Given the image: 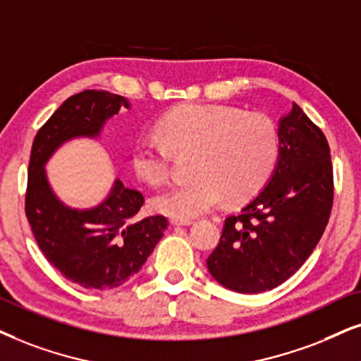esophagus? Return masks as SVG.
Wrapping results in <instances>:
<instances>
[{"label": "esophagus", "mask_w": 361, "mask_h": 361, "mask_svg": "<svg viewBox=\"0 0 361 361\" xmlns=\"http://www.w3.org/2000/svg\"><path fill=\"white\" fill-rule=\"evenodd\" d=\"M171 225L173 226H190V225H193V221H191V220H178V218H173Z\"/></svg>", "instance_id": "1"}]
</instances>
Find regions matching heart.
<instances>
[{
  "instance_id": "heart-1",
  "label": "heart",
  "mask_w": 361,
  "mask_h": 361,
  "mask_svg": "<svg viewBox=\"0 0 361 361\" xmlns=\"http://www.w3.org/2000/svg\"><path fill=\"white\" fill-rule=\"evenodd\" d=\"M159 140L141 138L131 149L136 175L149 185L170 176L171 153L195 152L191 176L153 198L166 216L190 220L212 212L226 198L236 203L258 193L270 180L280 154V136L263 113H243L223 104L188 103L157 123Z\"/></svg>"
}]
</instances>
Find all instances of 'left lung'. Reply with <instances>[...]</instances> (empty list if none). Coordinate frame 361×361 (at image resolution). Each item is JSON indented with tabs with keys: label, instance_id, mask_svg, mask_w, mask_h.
<instances>
[{
	"label": "left lung",
	"instance_id": "obj_1",
	"mask_svg": "<svg viewBox=\"0 0 361 361\" xmlns=\"http://www.w3.org/2000/svg\"><path fill=\"white\" fill-rule=\"evenodd\" d=\"M278 136L270 181L240 214L226 218L207 259L214 280L238 293L273 290L295 275L330 220L333 166L323 131L293 103Z\"/></svg>",
	"mask_w": 361,
	"mask_h": 361
}]
</instances>
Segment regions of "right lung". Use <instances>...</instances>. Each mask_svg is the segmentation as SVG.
I'll return each mask as SVG.
<instances>
[{
    "label": "right lung",
    "mask_w": 361,
    "mask_h": 361,
    "mask_svg": "<svg viewBox=\"0 0 361 361\" xmlns=\"http://www.w3.org/2000/svg\"><path fill=\"white\" fill-rule=\"evenodd\" d=\"M130 108L125 97L85 90L73 94L39 128L31 148L25 212L44 258L63 276L90 290L116 288L140 271L161 240L168 220H140L145 198L116 180L98 207H66L48 183L44 165L63 143L97 138L106 120Z\"/></svg>",
    "instance_id": "add662e5"
}]
</instances>
